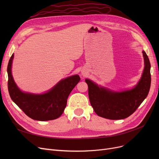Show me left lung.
<instances>
[{"label": "left lung", "mask_w": 159, "mask_h": 159, "mask_svg": "<svg viewBox=\"0 0 159 159\" xmlns=\"http://www.w3.org/2000/svg\"><path fill=\"white\" fill-rule=\"evenodd\" d=\"M143 54L145 69L140 81L131 90L114 92L85 80L90 103L98 116L112 120L125 119L135 111L147 98L151 82V64L145 51Z\"/></svg>", "instance_id": "left-lung-1"}]
</instances>
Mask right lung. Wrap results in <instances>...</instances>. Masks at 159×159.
I'll list each match as a JSON object with an SVG mask.
<instances>
[{
    "instance_id": "add662e5",
    "label": "right lung",
    "mask_w": 159,
    "mask_h": 159,
    "mask_svg": "<svg viewBox=\"0 0 159 159\" xmlns=\"http://www.w3.org/2000/svg\"><path fill=\"white\" fill-rule=\"evenodd\" d=\"M14 54L8 61V89L13 102L27 116L37 121H49L60 117L67 105L71 91L80 80L78 75L61 80L47 93L35 95L24 93L18 89L13 80L11 67Z\"/></svg>"
}]
</instances>
